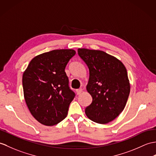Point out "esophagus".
Listing matches in <instances>:
<instances>
[{
    "label": "esophagus",
    "instance_id": "esophagus-1",
    "mask_svg": "<svg viewBox=\"0 0 156 156\" xmlns=\"http://www.w3.org/2000/svg\"><path fill=\"white\" fill-rule=\"evenodd\" d=\"M82 92V88H80V89H77L76 90V93H77L78 95L80 94Z\"/></svg>",
    "mask_w": 156,
    "mask_h": 156
}]
</instances>
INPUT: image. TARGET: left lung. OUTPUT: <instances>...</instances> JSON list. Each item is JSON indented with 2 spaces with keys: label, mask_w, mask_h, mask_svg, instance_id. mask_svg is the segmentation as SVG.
<instances>
[{
  "label": "left lung",
  "mask_w": 156,
  "mask_h": 156,
  "mask_svg": "<svg viewBox=\"0 0 156 156\" xmlns=\"http://www.w3.org/2000/svg\"><path fill=\"white\" fill-rule=\"evenodd\" d=\"M89 69L86 90L92 102L86 108L90 119L98 124L114 120L124 110L130 92L127 70L120 60L102 50L78 48Z\"/></svg>",
  "instance_id": "left-lung-1"
}]
</instances>
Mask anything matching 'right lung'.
I'll list each match as a JSON object with an SVG mask.
<instances>
[{"label": "right lung", "instance_id": "right-lung-1", "mask_svg": "<svg viewBox=\"0 0 156 156\" xmlns=\"http://www.w3.org/2000/svg\"><path fill=\"white\" fill-rule=\"evenodd\" d=\"M76 54L72 49L54 50L35 56L23 75L25 102L41 124L52 126L66 117L75 97L65 68Z\"/></svg>", "mask_w": 156, "mask_h": 156}]
</instances>
